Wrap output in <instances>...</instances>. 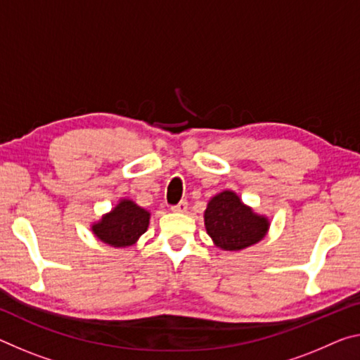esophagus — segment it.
Masks as SVG:
<instances>
[{
  "mask_svg": "<svg viewBox=\"0 0 360 360\" xmlns=\"http://www.w3.org/2000/svg\"><path fill=\"white\" fill-rule=\"evenodd\" d=\"M187 208H189V203H187L186 200H181L178 205L171 207V210H173L174 213H186Z\"/></svg>",
  "mask_w": 360,
  "mask_h": 360,
  "instance_id": "esophagus-1",
  "label": "esophagus"
}]
</instances>
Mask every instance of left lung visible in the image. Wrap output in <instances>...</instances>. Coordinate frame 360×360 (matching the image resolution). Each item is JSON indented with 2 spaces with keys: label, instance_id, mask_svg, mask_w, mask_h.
<instances>
[{
  "label": "left lung",
  "instance_id": "8db88e82",
  "mask_svg": "<svg viewBox=\"0 0 360 360\" xmlns=\"http://www.w3.org/2000/svg\"><path fill=\"white\" fill-rule=\"evenodd\" d=\"M203 218L211 240L227 252L252 247L269 231V219L256 214L232 191H224L211 198Z\"/></svg>",
  "mask_w": 360,
  "mask_h": 360
}]
</instances>
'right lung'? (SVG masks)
I'll use <instances>...</instances> for the list:
<instances>
[{
    "mask_svg": "<svg viewBox=\"0 0 360 360\" xmlns=\"http://www.w3.org/2000/svg\"><path fill=\"white\" fill-rule=\"evenodd\" d=\"M150 213L133 200L123 198L110 213L91 226V231L101 242L110 247L124 248L138 242V238L149 227Z\"/></svg>",
    "mask_w": 360,
    "mask_h": 360,
    "instance_id": "add662e5",
    "label": "right lung"
}]
</instances>
